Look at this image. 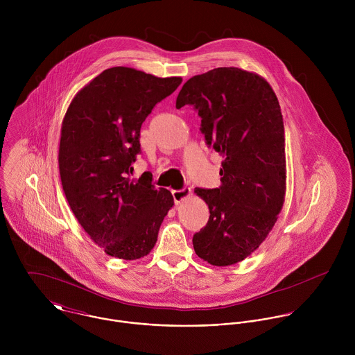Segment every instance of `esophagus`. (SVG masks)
Returning <instances> with one entry per match:
<instances>
[{
  "mask_svg": "<svg viewBox=\"0 0 355 355\" xmlns=\"http://www.w3.org/2000/svg\"><path fill=\"white\" fill-rule=\"evenodd\" d=\"M190 194H191V189H190V187H183L182 190H173V191H172L175 203L182 202L183 200L189 198Z\"/></svg>",
  "mask_w": 355,
  "mask_h": 355,
  "instance_id": "34e87169",
  "label": "esophagus"
}]
</instances>
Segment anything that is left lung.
<instances>
[{"instance_id": "left-lung-1", "label": "left lung", "mask_w": 355, "mask_h": 355, "mask_svg": "<svg viewBox=\"0 0 355 355\" xmlns=\"http://www.w3.org/2000/svg\"><path fill=\"white\" fill-rule=\"evenodd\" d=\"M191 105L206 145L220 155L221 186L196 189L207 205V224L194 250L216 266L249 257L273 228L286 196L284 124L277 97L259 75L235 67L189 79L176 107Z\"/></svg>"}]
</instances>
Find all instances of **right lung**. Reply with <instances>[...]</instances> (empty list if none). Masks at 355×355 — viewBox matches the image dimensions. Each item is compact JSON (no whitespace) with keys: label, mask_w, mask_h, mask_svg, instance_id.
Listing matches in <instances>:
<instances>
[{"label":"right lung","mask_w":355,"mask_h":355,"mask_svg":"<svg viewBox=\"0 0 355 355\" xmlns=\"http://www.w3.org/2000/svg\"><path fill=\"white\" fill-rule=\"evenodd\" d=\"M182 78H157L127 67L105 69L69 103L61 127L58 168L75 217L105 253L138 259L152 252L173 206L145 172L131 180L141 127Z\"/></svg>","instance_id":"obj_1"}]
</instances>
